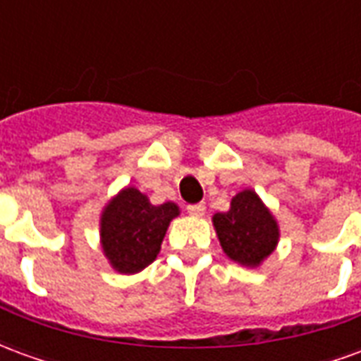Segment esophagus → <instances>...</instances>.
<instances>
[{
	"label": "esophagus",
	"mask_w": 361,
	"mask_h": 361,
	"mask_svg": "<svg viewBox=\"0 0 361 361\" xmlns=\"http://www.w3.org/2000/svg\"><path fill=\"white\" fill-rule=\"evenodd\" d=\"M204 211H207V209H204L203 203L188 204V212H189V214H193V216H203Z\"/></svg>",
	"instance_id": "34e87169"
}]
</instances>
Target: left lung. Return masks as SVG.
<instances>
[{
    "mask_svg": "<svg viewBox=\"0 0 361 361\" xmlns=\"http://www.w3.org/2000/svg\"><path fill=\"white\" fill-rule=\"evenodd\" d=\"M212 222L224 253L245 267H257L279 242L276 222L251 189L238 193L230 211L216 212Z\"/></svg>",
    "mask_w": 361,
    "mask_h": 361,
    "instance_id": "8db88e82",
    "label": "left lung"
}]
</instances>
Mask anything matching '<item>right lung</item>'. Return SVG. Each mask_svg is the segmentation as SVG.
<instances>
[{"instance_id": "obj_1", "label": "right lung", "mask_w": 361, "mask_h": 361, "mask_svg": "<svg viewBox=\"0 0 361 361\" xmlns=\"http://www.w3.org/2000/svg\"><path fill=\"white\" fill-rule=\"evenodd\" d=\"M178 207L149 203L139 189L127 188L111 201L102 214V247L114 269L139 272L157 259L170 220L178 216Z\"/></svg>"}]
</instances>
